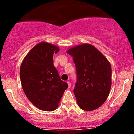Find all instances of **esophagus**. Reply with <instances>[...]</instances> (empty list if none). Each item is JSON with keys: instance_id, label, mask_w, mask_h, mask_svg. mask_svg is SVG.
Segmentation results:
<instances>
[{"instance_id": "esophagus-1", "label": "esophagus", "mask_w": 134, "mask_h": 134, "mask_svg": "<svg viewBox=\"0 0 134 134\" xmlns=\"http://www.w3.org/2000/svg\"><path fill=\"white\" fill-rule=\"evenodd\" d=\"M67 84H68L69 88H70V86H71V84H70V82H69V81H68V82H67Z\"/></svg>"}]
</instances>
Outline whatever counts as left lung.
<instances>
[{"instance_id": "obj_1", "label": "left lung", "mask_w": 134, "mask_h": 134, "mask_svg": "<svg viewBox=\"0 0 134 134\" xmlns=\"http://www.w3.org/2000/svg\"><path fill=\"white\" fill-rule=\"evenodd\" d=\"M67 53L76 67L74 89L78 106L85 111L98 108L107 100L111 86V67L107 58L92 44L70 48Z\"/></svg>"}]
</instances>
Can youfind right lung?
I'll use <instances>...</instances> for the list:
<instances>
[{
  "instance_id": "right-lung-1",
  "label": "right lung",
  "mask_w": 134,
  "mask_h": 134,
  "mask_svg": "<svg viewBox=\"0 0 134 134\" xmlns=\"http://www.w3.org/2000/svg\"><path fill=\"white\" fill-rule=\"evenodd\" d=\"M58 52L57 46L42 41L28 52L20 67V79L26 96L43 111L56 110L68 87L53 65V54Z\"/></svg>"
}]
</instances>
